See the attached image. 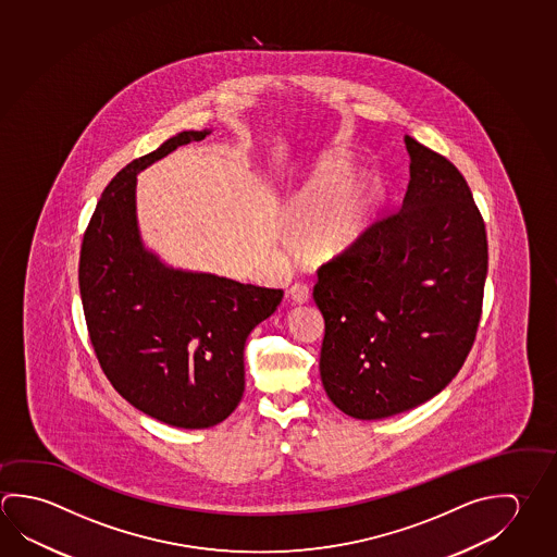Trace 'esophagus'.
Returning a JSON list of instances; mask_svg holds the SVG:
<instances>
[{
	"label": "esophagus",
	"instance_id": "1",
	"mask_svg": "<svg viewBox=\"0 0 557 557\" xmlns=\"http://www.w3.org/2000/svg\"><path fill=\"white\" fill-rule=\"evenodd\" d=\"M289 297H292L293 302H297V305H302V302H309V297H311V293H309V287H307L305 283H295L292 289H289Z\"/></svg>",
	"mask_w": 557,
	"mask_h": 557
}]
</instances>
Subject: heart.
I'll return each mask as SVG.
<instances>
[{"mask_svg": "<svg viewBox=\"0 0 557 557\" xmlns=\"http://www.w3.org/2000/svg\"><path fill=\"white\" fill-rule=\"evenodd\" d=\"M346 158H322L287 206V221L299 246L314 260L350 252L370 231L381 203L377 177L350 172Z\"/></svg>", "mask_w": 557, "mask_h": 557, "instance_id": "obj_1", "label": "heart"}]
</instances>
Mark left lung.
I'll use <instances>...</instances> for the list:
<instances>
[{"label": "left lung", "mask_w": 557, "mask_h": 557, "mask_svg": "<svg viewBox=\"0 0 557 557\" xmlns=\"http://www.w3.org/2000/svg\"><path fill=\"white\" fill-rule=\"evenodd\" d=\"M399 213L319 270L322 385L351 419L414 409L456 377L475 341L487 235L458 168L405 137Z\"/></svg>", "instance_id": "1"}]
</instances>
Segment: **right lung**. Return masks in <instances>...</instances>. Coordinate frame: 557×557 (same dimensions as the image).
I'll use <instances>...</instances> for the list:
<instances>
[{"instance_id": "1", "label": "right lung", "mask_w": 557, "mask_h": 557, "mask_svg": "<svg viewBox=\"0 0 557 557\" xmlns=\"http://www.w3.org/2000/svg\"><path fill=\"white\" fill-rule=\"evenodd\" d=\"M213 131H184L133 160L99 199L79 255L89 338L111 385L176 429L228 419L245 393V344L282 289L168 264L143 240L137 176Z\"/></svg>"}]
</instances>
